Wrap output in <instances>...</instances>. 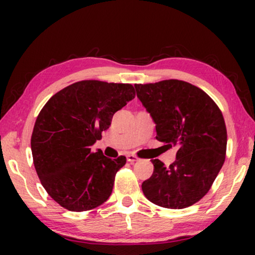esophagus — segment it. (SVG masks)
Listing matches in <instances>:
<instances>
[{
  "label": "esophagus",
  "instance_id": "esophagus-1",
  "mask_svg": "<svg viewBox=\"0 0 255 255\" xmlns=\"http://www.w3.org/2000/svg\"><path fill=\"white\" fill-rule=\"evenodd\" d=\"M127 159H128V161L131 162V163H133V162L138 161V160H139L138 156L134 155V154H128L127 155Z\"/></svg>",
  "mask_w": 255,
  "mask_h": 255
}]
</instances>
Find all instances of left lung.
<instances>
[{"label": "left lung", "instance_id": "left-lung-1", "mask_svg": "<svg viewBox=\"0 0 255 255\" xmlns=\"http://www.w3.org/2000/svg\"><path fill=\"white\" fill-rule=\"evenodd\" d=\"M134 88L154 121L155 138L177 147L169 167L152 160L154 170L142 182V193L159 207H190L210 190L225 161L228 133L222 111L207 93L181 80Z\"/></svg>", "mask_w": 255, "mask_h": 255}]
</instances>
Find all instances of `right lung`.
Listing matches in <instances>:
<instances>
[{"label": "right lung", "instance_id": "right-lung-1", "mask_svg": "<svg viewBox=\"0 0 255 255\" xmlns=\"http://www.w3.org/2000/svg\"><path fill=\"white\" fill-rule=\"evenodd\" d=\"M134 96L130 83L83 80L54 94L40 110L31 135L33 165L45 190L62 208L92 210L109 198L127 158H107L92 146Z\"/></svg>", "mask_w": 255, "mask_h": 255}]
</instances>
